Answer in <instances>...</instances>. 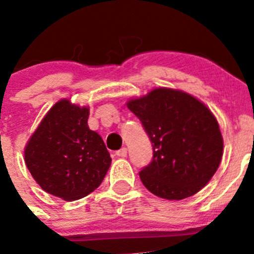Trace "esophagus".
<instances>
[{
    "instance_id": "esophagus-1",
    "label": "esophagus",
    "mask_w": 254,
    "mask_h": 254,
    "mask_svg": "<svg viewBox=\"0 0 254 254\" xmlns=\"http://www.w3.org/2000/svg\"><path fill=\"white\" fill-rule=\"evenodd\" d=\"M115 155H117V156H119V157H125L127 155V147H122V149L118 150V151L115 152Z\"/></svg>"
}]
</instances>
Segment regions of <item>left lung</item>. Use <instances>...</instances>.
Listing matches in <instances>:
<instances>
[{
  "label": "left lung",
  "instance_id": "left-lung-1",
  "mask_svg": "<svg viewBox=\"0 0 254 254\" xmlns=\"http://www.w3.org/2000/svg\"><path fill=\"white\" fill-rule=\"evenodd\" d=\"M152 144V160L139 172L150 192L182 200L200 191L220 166L223 139L205 104L181 90L157 88L127 102Z\"/></svg>",
  "mask_w": 254,
  "mask_h": 254
}]
</instances>
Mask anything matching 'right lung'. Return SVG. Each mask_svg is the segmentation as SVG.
<instances>
[{
	"label": "right lung",
	"mask_w": 254,
	"mask_h": 254,
	"mask_svg": "<svg viewBox=\"0 0 254 254\" xmlns=\"http://www.w3.org/2000/svg\"><path fill=\"white\" fill-rule=\"evenodd\" d=\"M88 108L59 100L24 149V161L37 184L65 201L98 189L112 164L100 135L88 127Z\"/></svg>",
	"instance_id": "add662e5"
}]
</instances>
